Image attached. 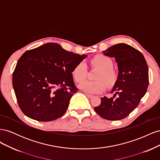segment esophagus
Wrapping results in <instances>:
<instances>
[{
  "label": "esophagus",
  "instance_id": "1",
  "mask_svg": "<svg viewBox=\"0 0 160 160\" xmlns=\"http://www.w3.org/2000/svg\"><path fill=\"white\" fill-rule=\"evenodd\" d=\"M85 95L87 97H88V98H91L92 97H93V95H90V94H88V93H85Z\"/></svg>",
  "mask_w": 160,
  "mask_h": 160
}]
</instances>
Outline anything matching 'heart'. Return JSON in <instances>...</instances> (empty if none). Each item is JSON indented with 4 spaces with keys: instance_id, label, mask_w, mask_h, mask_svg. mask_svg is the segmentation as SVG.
<instances>
[{
    "instance_id": "b5f03b06",
    "label": "heart",
    "mask_w": 160,
    "mask_h": 160,
    "mask_svg": "<svg viewBox=\"0 0 160 160\" xmlns=\"http://www.w3.org/2000/svg\"><path fill=\"white\" fill-rule=\"evenodd\" d=\"M91 65L100 69L95 77L97 81H85L79 87L88 93H100L106 87L113 85L118 78L117 72L113 68V62L110 57L103 55H97L91 59ZM75 81L78 83L83 82L88 76V68L84 62L77 64L72 72Z\"/></svg>"
}]
</instances>
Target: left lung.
<instances>
[{"label":"left lung","instance_id":"left-lung-1","mask_svg":"<svg viewBox=\"0 0 160 160\" xmlns=\"http://www.w3.org/2000/svg\"><path fill=\"white\" fill-rule=\"evenodd\" d=\"M103 53L115 58L119 73L111 91L113 97L101 98L100 105L94 110L105 119L121 120L138 107L146 94L149 85L148 66L141 52L125 43L115 45Z\"/></svg>","mask_w":160,"mask_h":160}]
</instances>
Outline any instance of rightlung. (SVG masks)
<instances>
[{"mask_svg": "<svg viewBox=\"0 0 160 160\" xmlns=\"http://www.w3.org/2000/svg\"><path fill=\"white\" fill-rule=\"evenodd\" d=\"M87 55L67 51L54 42L27 51L12 73V86L19 108L38 122L61 118L78 91L72 72Z\"/></svg>", "mask_w": 160, "mask_h": 160, "instance_id": "add662e5", "label": "right lung"}]
</instances>
